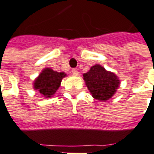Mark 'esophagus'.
Instances as JSON below:
<instances>
[{"instance_id": "obj_1", "label": "esophagus", "mask_w": 154, "mask_h": 154, "mask_svg": "<svg viewBox=\"0 0 154 154\" xmlns=\"http://www.w3.org/2000/svg\"><path fill=\"white\" fill-rule=\"evenodd\" d=\"M72 73L73 74V75H78L79 74V71L77 70V69H72Z\"/></svg>"}]
</instances>
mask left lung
Segmentation results:
<instances>
[{
  "mask_svg": "<svg viewBox=\"0 0 154 154\" xmlns=\"http://www.w3.org/2000/svg\"><path fill=\"white\" fill-rule=\"evenodd\" d=\"M86 85L93 97L107 101L113 96L119 86V80L111 72L106 71L100 65H95L83 74Z\"/></svg>",
  "mask_w": 154,
  "mask_h": 154,
  "instance_id": "left-lung-1",
  "label": "left lung"
}]
</instances>
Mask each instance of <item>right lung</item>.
I'll use <instances>...</instances> for the list:
<instances>
[{
	"mask_svg": "<svg viewBox=\"0 0 154 154\" xmlns=\"http://www.w3.org/2000/svg\"><path fill=\"white\" fill-rule=\"evenodd\" d=\"M66 75L64 72H58L50 68H45L36 79L34 88L45 97H51L60 88L61 81Z\"/></svg>",
	"mask_w": 154,
	"mask_h": 154,
	"instance_id": "right-lung-1",
	"label": "right lung"
}]
</instances>
